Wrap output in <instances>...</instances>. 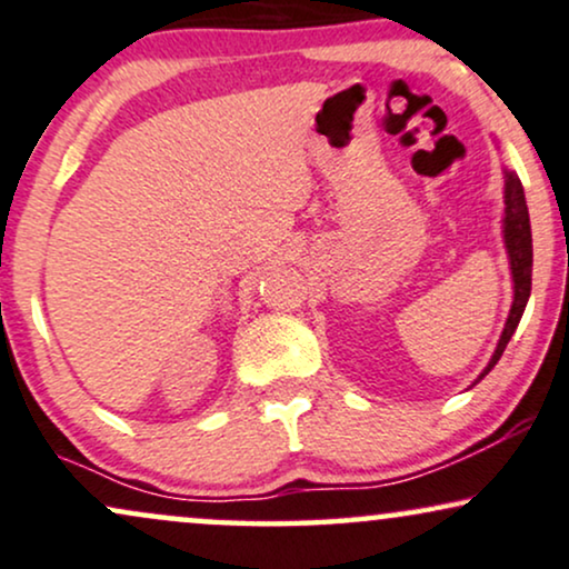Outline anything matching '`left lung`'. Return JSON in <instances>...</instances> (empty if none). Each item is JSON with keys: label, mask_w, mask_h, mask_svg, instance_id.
Here are the masks:
<instances>
[{"label": "left lung", "mask_w": 569, "mask_h": 569, "mask_svg": "<svg viewBox=\"0 0 569 569\" xmlns=\"http://www.w3.org/2000/svg\"><path fill=\"white\" fill-rule=\"evenodd\" d=\"M503 244H507L509 263H511V282H515V300H511V311L507 325H503L501 340L496 346L493 356H490L486 371L480 377H486L490 369L496 367L501 359L503 348L515 335L517 325H520L525 306L530 298V284H532V234H530V216H528V202H525V189L522 181L515 171H503Z\"/></svg>", "instance_id": "1"}]
</instances>
